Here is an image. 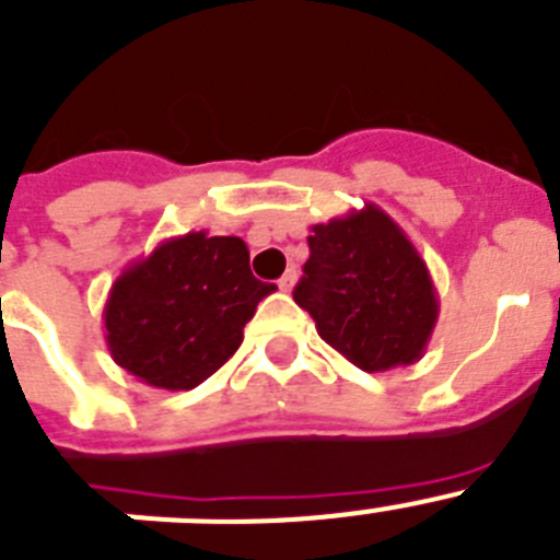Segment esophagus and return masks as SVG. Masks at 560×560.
Segmentation results:
<instances>
[{
    "instance_id": "34e87169",
    "label": "esophagus",
    "mask_w": 560,
    "mask_h": 560,
    "mask_svg": "<svg viewBox=\"0 0 560 560\" xmlns=\"http://www.w3.org/2000/svg\"><path fill=\"white\" fill-rule=\"evenodd\" d=\"M294 283H296V271L294 269H289L283 277H280V280H277L280 291H291V289H294Z\"/></svg>"
}]
</instances>
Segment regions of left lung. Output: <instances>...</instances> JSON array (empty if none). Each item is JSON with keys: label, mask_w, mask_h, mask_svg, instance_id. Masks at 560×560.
<instances>
[{"label": "left lung", "mask_w": 560, "mask_h": 560, "mask_svg": "<svg viewBox=\"0 0 560 560\" xmlns=\"http://www.w3.org/2000/svg\"><path fill=\"white\" fill-rule=\"evenodd\" d=\"M294 303L316 334L364 373L407 368L427 353L440 314L427 260L378 205L314 224Z\"/></svg>", "instance_id": "1"}]
</instances>
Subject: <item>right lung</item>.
<instances>
[{"label":"right lung","instance_id":"obj_1","mask_svg":"<svg viewBox=\"0 0 560 560\" xmlns=\"http://www.w3.org/2000/svg\"><path fill=\"white\" fill-rule=\"evenodd\" d=\"M277 285L252 277L235 235L167 237L112 283L103 328L114 364L160 389H192L241 348L244 325Z\"/></svg>","mask_w":560,"mask_h":560}]
</instances>
